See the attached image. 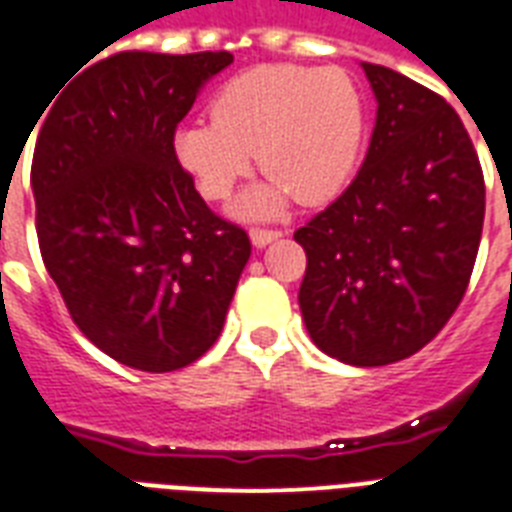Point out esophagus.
<instances>
[{"instance_id":"1","label":"esophagus","mask_w":512,"mask_h":512,"mask_svg":"<svg viewBox=\"0 0 512 512\" xmlns=\"http://www.w3.org/2000/svg\"><path fill=\"white\" fill-rule=\"evenodd\" d=\"M277 237H280V232H277V229H264V227L251 229V243L256 245V248H264V245H269L272 240H277Z\"/></svg>"}]
</instances>
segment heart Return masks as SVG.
I'll return each instance as SVG.
<instances>
[{
    "label": "heart",
    "mask_w": 512,
    "mask_h": 512,
    "mask_svg": "<svg viewBox=\"0 0 512 512\" xmlns=\"http://www.w3.org/2000/svg\"><path fill=\"white\" fill-rule=\"evenodd\" d=\"M363 144V104L342 69L293 63L256 66L219 87L211 120L176 130L178 165L213 202L229 200L253 168L267 184L243 200L245 216H269L293 197L301 205L334 200L350 181Z\"/></svg>",
    "instance_id": "1"
}]
</instances>
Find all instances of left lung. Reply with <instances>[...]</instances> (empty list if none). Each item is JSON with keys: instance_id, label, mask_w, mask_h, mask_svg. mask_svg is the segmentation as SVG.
<instances>
[{"instance_id": "1", "label": "left lung", "mask_w": 512, "mask_h": 512, "mask_svg": "<svg viewBox=\"0 0 512 512\" xmlns=\"http://www.w3.org/2000/svg\"><path fill=\"white\" fill-rule=\"evenodd\" d=\"M376 128L352 184L293 240L312 342L350 366H387L433 342L465 296L486 186L459 114L433 90L363 63Z\"/></svg>"}]
</instances>
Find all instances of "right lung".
<instances>
[{"mask_svg":"<svg viewBox=\"0 0 512 512\" xmlns=\"http://www.w3.org/2000/svg\"><path fill=\"white\" fill-rule=\"evenodd\" d=\"M232 53L130 50L87 66L39 117L31 160L42 261L77 328L165 374L211 350L251 256L173 152L178 122Z\"/></svg>","mask_w":512,"mask_h":512,"instance_id":"right-lung-1","label":"right lung"}]
</instances>
